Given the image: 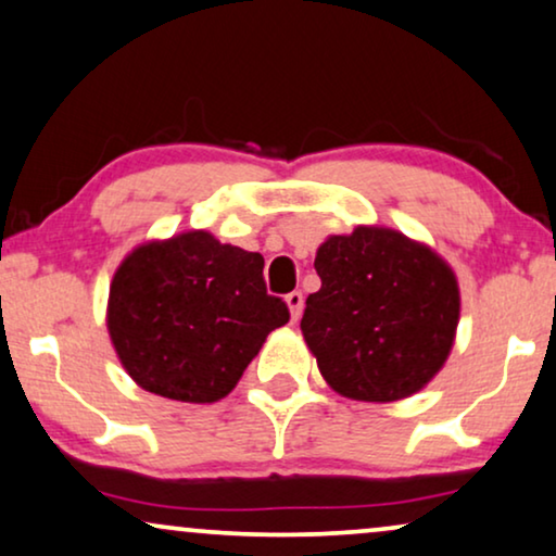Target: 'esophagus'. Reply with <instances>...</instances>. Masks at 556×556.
I'll use <instances>...</instances> for the list:
<instances>
[{
	"mask_svg": "<svg viewBox=\"0 0 556 556\" xmlns=\"http://www.w3.org/2000/svg\"><path fill=\"white\" fill-rule=\"evenodd\" d=\"M302 305H305V298H302V292H290L287 294V307H290V315H292V320H300V315H302Z\"/></svg>",
	"mask_w": 556,
	"mask_h": 556,
	"instance_id": "obj_1",
	"label": "esophagus"
}]
</instances>
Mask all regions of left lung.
<instances>
[{
	"instance_id": "1",
	"label": "left lung",
	"mask_w": 556,
	"mask_h": 556,
	"mask_svg": "<svg viewBox=\"0 0 556 556\" xmlns=\"http://www.w3.org/2000/svg\"><path fill=\"white\" fill-rule=\"evenodd\" d=\"M320 290L302 336L323 379L358 402H396L447 361L460 320L457 279L442 258L391 228L358 226L317 249Z\"/></svg>"
}]
</instances>
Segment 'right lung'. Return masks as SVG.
<instances>
[{
    "label": "right lung",
    "mask_w": 556,
    "mask_h": 556,
    "mask_svg": "<svg viewBox=\"0 0 556 556\" xmlns=\"http://www.w3.org/2000/svg\"><path fill=\"white\" fill-rule=\"evenodd\" d=\"M290 320L266 294L264 256L188 231L131 251L109 290V336L139 387L175 402L224 399L274 328Z\"/></svg>",
    "instance_id": "1"
}]
</instances>
